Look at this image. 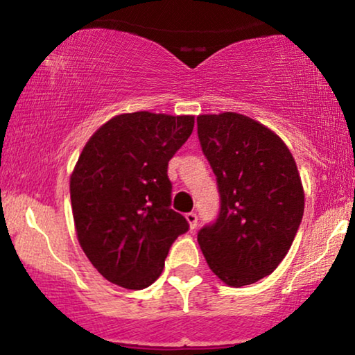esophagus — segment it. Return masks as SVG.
<instances>
[{
  "label": "esophagus",
  "mask_w": 355,
  "mask_h": 355,
  "mask_svg": "<svg viewBox=\"0 0 355 355\" xmlns=\"http://www.w3.org/2000/svg\"><path fill=\"white\" fill-rule=\"evenodd\" d=\"M186 220L189 223V226H191V230H196L197 227V223H198V216L197 213H187L186 215Z\"/></svg>",
  "instance_id": "34e87169"
}]
</instances>
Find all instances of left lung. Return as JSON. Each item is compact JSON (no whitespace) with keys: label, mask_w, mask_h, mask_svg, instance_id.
Instances as JSON below:
<instances>
[{"label":"left lung","mask_w":355,"mask_h":355,"mask_svg":"<svg viewBox=\"0 0 355 355\" xmlns=\"http://www.w3.org/2000/svg\"><path fill=\"white\" fill-rule=\"evenodd\" d=\"M202 152L216 176L220 211L198 231L207 263L227 286L273 273L302 221L297 166L275 132L237 113L197 118Z\"/></svg>","instance_id":"left-lung-1"}]
</instances>
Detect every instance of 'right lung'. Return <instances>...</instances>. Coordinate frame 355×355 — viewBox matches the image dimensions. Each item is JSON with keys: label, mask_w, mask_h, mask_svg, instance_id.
<instances>
[{"label": "right lung", "mask_w": 355, "mask_h": 355, "mask_svg": "<svg viewBox=\"0 0 355 355\" xmlns=\"http://www.w3.org/2000/svg\"><path fill=\"white\" fill-rule=\"evenodd\" d=\"M193 116L119 114L82 150L71 176L77 239L98 273L125 289H144L189 223L171 208L168 163L186 144Z\"/></svg>", "instance_id": "right-lung-1"}]
</instances>
